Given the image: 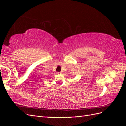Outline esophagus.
I'll use <instances>...</instances> for the list:
<instances>
[{"mask_svg": "<svg viewBox=\"0 0 126 126\" xmlns=\"http://www.w3.org/2000/svg\"><path fill=\"white\" fill-rule=\"evenodd\" d=\"M58 73H59V72H58Z\"/></svg>", "mask_w": 126, "mask_h": 126, "instance_id": "34e87169", "label": "esophagus"}]
</instances>
